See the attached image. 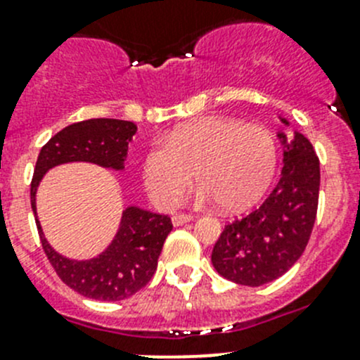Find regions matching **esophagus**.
Segmentation results:
<instances>
[{"mask_svg":"<svg viewBox=\"0 0 360 360\" xmlns=\"http://www.w3.org/2000/svg\"><path fill=\"white\" fill-rule=\"evenodd\" d=\"M191 219H193V216L183 214V212H181V214H174L172 216V225L174 226H181V225H184V223L191 221Z\"/></svg>","mask_w":360,"mask_h":360,"instance_id":"1","label":"esophagus"}]
</instances>
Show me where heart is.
Listing matches in <instances>:
<instances>
[{"mask_svg": "<svg viewBox=\"0 0 360 360\" xmlns=\"http://www.w3.org/2000/svg\"><path fill=\"white\" fill-rule=\"evenodd\" d=\"M276 163V141L267 128L207 117L174 130L165 144L151 146L141 172L149 198L162 209L179 202L195 174L200 183L198 202H219L226 211H240L265 193Z\"/></svg>", "mask_w": 360, "mask_h": 360, "instance_id": "b5f03b06", "label": "heart"}]
</instances>
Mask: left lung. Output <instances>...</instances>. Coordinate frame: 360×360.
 Returning <instances> with one entry per match:
<instances>
[{"instance_id":"left-lung-1","label":"left lung","mask_w":360,"mask_h":360,"mask_svg":"<svg viewBox=\"0 0 360 360\" xmlns=\"http://www.w3.org/2000/svg\"><path fill=\"white\" fill-rule=\"evenodd\" d=\"M278 137L285 146V165L276 188L260 207L225 225L212 248L211 262L218 274L237 285L260 287L283 276L304 253L315 225L319 156L299 131L292 142L285 134Z\"/></svg>"}]
</instances>
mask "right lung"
Wrapping results in <instances>:
<instances>
[{"label":"right lung","instance_id":"add662e5","mask_svg":"<svg viewBox=\"0 0 360 360\" xmlns=\"http://www.w3.org/2000/svg\"><path fill=\"white\" fill-rule=\"evenodd\" d=\"M137 131L131 121L87 120L63 128L41 148L31 179V207L41 248L65 285L96 301H121L137 294L151 281L163 243L172 230L169 216L141 207L123 211L120 230L103 253L91 260H70L51 248L37 218L34 195L49 169L68 162H89L123 170L128 144Z\"/></svg>","mask_w":360,"mask_h":360}]
</instances>
